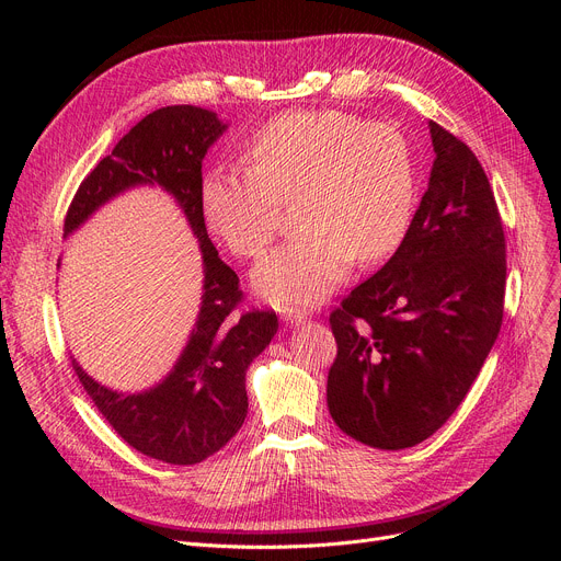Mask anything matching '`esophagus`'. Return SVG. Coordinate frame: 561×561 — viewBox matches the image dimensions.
Segmentation results:
<instances>
[{
  "label": "esophagus",
  "instance_id": "1",
  "mask_svg": "<svg viewBox=\"0 0 561 561\" xmlns=\"http://www.w3.org/2000/svg\"><path fill=\"white\" fill-rule=\"evenodd\" d=\"M282 320L286 322L288 328L302 325V322H307V311H300V309H282Z\"/></svg>",
  "mask_w": 561,
  "mask_h": 561
}]
</instances>
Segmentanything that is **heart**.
Wrapping results in <instances>:
<instances>
[{
  "instance_id": "b5f03b06",
  "label": "heart",
  "mask_w": 561,
  "mask_h": 561,
  "mask_svg": "<svg viewBox=\"0 0 561 561\" xmlns=\"http://www.w3.org/2000/svg\"><path fill=\"white\" fill-rule=\"evenodd\" d=\"M250 168L204 174L199 206L236 256H259L298 199V236L265 256L252 286L277 307L325 300L355 259L377 263L398 250L414 216V163L389 125H366L336 108L275 117L248 145Z\"/></svg>"
}]
</instances>
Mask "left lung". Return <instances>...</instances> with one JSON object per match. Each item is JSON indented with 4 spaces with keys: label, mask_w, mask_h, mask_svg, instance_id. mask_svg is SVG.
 I'll use <instances>...</instances> for the list:
<instances>
[{
    "label": "left lung",
    "mask_w": 561,
    "mask_h": 561,
    "mask_svg": "<svg viewBox=\"0 0 561 561\" xmlns=\"http://www.w3.org/2000/svg\"><path fill=\"white\" fill-rule=\"evenodd\" d=\"M427 127L434 163L414 220L330 316V414L379 450L416 446L455 414L503 322L505 231L493 191L468 145Z\"/></svg>",
    "instance_id": "8db88e82"
}]
</instances>
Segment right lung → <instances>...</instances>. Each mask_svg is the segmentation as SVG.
<instances>
[{"mask_svg":"<svg viewBox=\"0 0 561 561\" xmlns=\"http://www.w3.org/2000/svg\"><path fill=\"white\" fill-rule=\"evenodd\" d=\"M227 127L218 113L191 104L145 115L81 182L64 225L68 239L117 195L150 186L176 202L197 239L204 275L199 311L180 359L161 381L138 393L113 391L72 357L81 387L108 425L138 453L174 466L204 461L241 430L248 416L245 370L279 328L273 311H239V277L206 233L202 161Z\"/></svg>","mask_w":561,"mask_h":561,"instance_id":"right-lung-1","label":"right lung"}]
</instances>
